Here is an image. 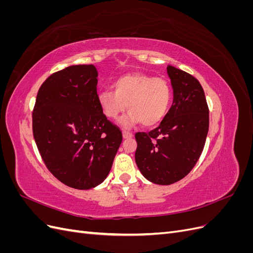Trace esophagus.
<instances>
[{"mask_svg":"<svg viewBox=\"0 0 253 253\" xmlns=\"http://www.w3.org/2000/svg\"><path fill=\"white\" fill-rule=\"evenodd\" d=\"M122 137H124L125 139L132 138V137H133V134H132V133H129V132H126V131H124V132H122Z\"/></svg>","mask_w":253,"mask_h":253,"instance_id":"1","label":"esophagus"}]
</instances>
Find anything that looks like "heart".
<instances>
[{"instance_id": "1", "label": "heart", "mask_w": 253, "mask_h": 253, "mask_svg": "<svg viewBox=\"0 0 253 253\" xmlns=\"http://www.w3.org/2000/svg\"><path fill=\"white\" fill-rule=\"evenodd\" d=\"M114 91L102 90L98 103L110 119H117L128 105L129 112L119 125L131 128L139 124L154 126L164 119L171 102V87L165 79L134 73L121 76L114 82Z\"/></svg>"}]
</instances>
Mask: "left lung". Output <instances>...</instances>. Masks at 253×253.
<instances>
[{
	"label": "left lung",
	"instance_id": "1",
	"mask_svg": "<svg viewBox=\"0 0 253 253\" xmlns=\"http://www.w3.org/2000/svg\"><path fill=\"white\" fill-rule=\"evenodd\" d=\"M167 73L173 102L160 125L150 133H136L135 162L141 174L156 185L168 186L193 169L205 147L209 110L196 78L172 65Z\"/></svg>",
	"mask_w": 253,
	"mask_h": 253
}]
</instances>
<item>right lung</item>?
Here are the masks:
<instances>
[{
  "instance_id": "1",
  "label": "right lung",
  "mask_w": 253,
  "mask_h": 253,
  "mask_svg": "<svg viewBox=\"0 0 253 253\" xmlns=\"http://www.w3.org/2000/svg\"><path fill=\"white\" fill-rule=\"evenodd\" d=\"M94 65L52 74L38 91L33 132L43 162L64 185L88 190L108 177L122 141L98 103Z\"/></svg>"
}]
</instances>
